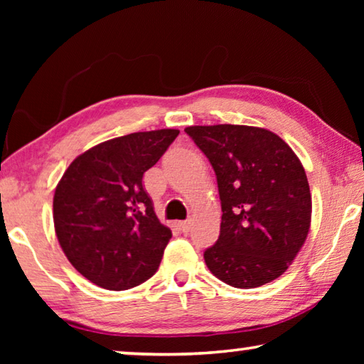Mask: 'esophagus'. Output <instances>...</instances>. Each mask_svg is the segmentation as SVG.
Returning a JSON list of instances; mask_svg holds the SVG:
<instances>
[{
    "label": "esophagus",
    "instance_id": "esophagus-1",
    "mask_svg": "<svg viewBox=\"0 0 364 364\" xmlns=\"http://www.w3.org/2000/svg\"><path fill=\"white\" fill-rule=\"evenodd\" d=\"M178 226H180V230H181L183 232H188V231L191 230V223H189V221H180V223H178Z\"/></svg>",
    "mask_w": 364,
    "mask_h": 364
}]
</instances>
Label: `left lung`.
Segmentation results:
<instances>
[{
	"instance_id": "8db88e82",
	"label": "left lung",
	"mask_w": 364,
	"mask_h": 364,
	"mask_svg": "<svg viewBox=\"0 0 364 364\" xmlns=\"http://www.w3.org/2000/svg\"><path fill=\"white\" fill-rule=\"evenodd\" d=\"M217 175L220 237L204 252L208 269L237 289L284 273L310 231L304 165L278 134L247 125L184 128Z\"/></svg>"
}]
</instances>
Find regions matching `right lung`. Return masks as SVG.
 Instances as JSON below:
<instances>
[{
    "instance_id": "obj_1",
    "label": "right lung",
    "mask_w": 364,
    "mask_h": 364,
    "mask_svg": "<svg viewBox=\"0 0 364 364\" xmlns=\"http://www.w3.org/2000/svg\"><path fill=\"white\" fill-rule=\"evenodd\" d=\"M180 130L138 132L91 147L73 160L53 199L58 241L80 274L125 291L156 273L171 239L160 223L143 175Z\"/></svg>"
}]
</instances>
